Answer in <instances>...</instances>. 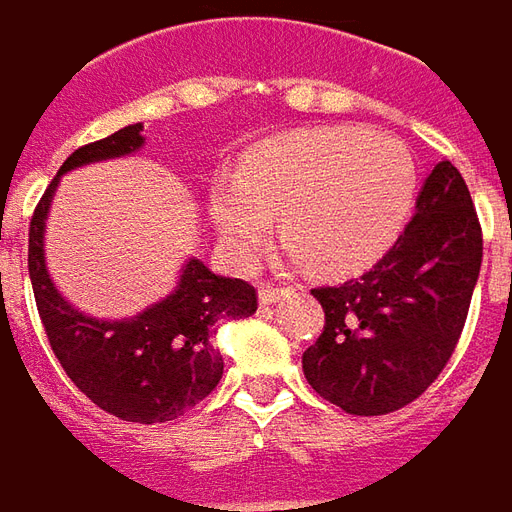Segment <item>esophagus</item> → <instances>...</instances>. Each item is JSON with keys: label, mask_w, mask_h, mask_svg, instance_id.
<instances>
[{"label": "esophagus", "mask_w": 512, "mask_h": 512, "mask_svg": "<svg viewBox=\"0 0 512 512\" xmlns=\"http://www.w3.org/2000/svg\"><path fill=\"white\" fill-rule=\"evenodd\" d=\"M290 288H279V285H268V282H263V288H260V304H274V301H279L282 296H288Z\"/></svg>", "instance_id": "obj_1"}]
</instances>
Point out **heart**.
<instances>
[{"mask_svg":"<svg viewBox=\"0 0 512 512\" xmlns=\"http://www.w3.org/2000/svg\"><path fill=\"white\" fill-rule=\"evenodd\" d=\"M414 191L417 167L397 139L318 128L249 150L235 178L213 186L211 213L238 260L263 246L279 213L293 255L323 274H345L392 244Z\"/></svg>","mask_w":512,"mask_h":512,"instance_id":"obj_1","label":"heart"}]
</instances>
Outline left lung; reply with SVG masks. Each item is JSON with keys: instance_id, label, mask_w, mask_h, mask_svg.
<instances>
[{"instance_id": "8db88e82", "label": "left lung", "mask_w": 512, "mask_h": 512, "mask_svg": "<svg viewBox=\"0 0 512 512\" xmlns=\"http://www.w3.org/2000/svg\"><path fill=\"white\" fill-rule=\"evenodd\" d=\"M483 263V230L461 172L444 158L425 180L417 213L376 266L312 290L326 312L301 356L329 403L381 417L414 403L461 340Z\"/></svg>"}]
</instances>
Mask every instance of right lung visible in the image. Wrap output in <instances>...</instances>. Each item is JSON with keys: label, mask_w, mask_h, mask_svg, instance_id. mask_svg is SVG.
Listing matches in <instances>:
<instances>
[{"label": "right lung", "mask_w": 512, "mask_h": 512, "mask_svg": "<svg viewBox=\"0 0 512 512\" xmlns=\"http://www.w3.org/2000/svg\"><path fill=\"white\" fill-rule=\"evenodd\" d=\"M142 126H126L106 139L82 145L60 167L68 172L101 158L142 147ZM60 175L43 191L29 222V279L40 321L54 356L73 384L126 422H167L208 397L222 378L224 362L213 332L224 321L249 318L257 290L244 279L216 277L200 260H189L178 288L128 321H95L54 290L43 263V224Z\"/></svg>", "instance_id": "obj_1"}]
</instances>
